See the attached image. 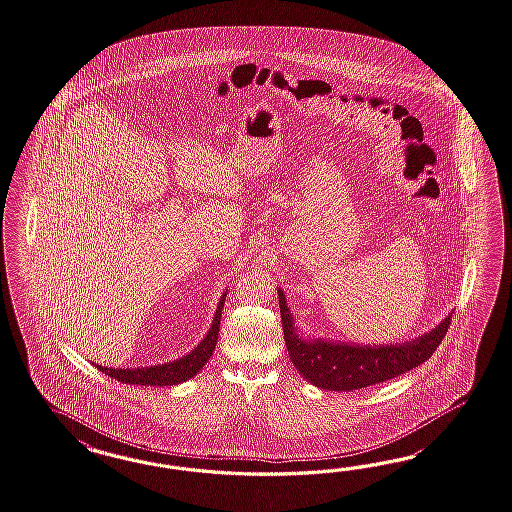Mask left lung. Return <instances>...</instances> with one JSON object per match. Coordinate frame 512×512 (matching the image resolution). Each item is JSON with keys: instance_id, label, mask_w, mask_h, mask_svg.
Listing matches in <instances>:
<instances>
[{"instance_id": "left-lung-1", "label": "left lung", "mask_w": 512, "mask_h": 512, "mask_svg": "<svg viewBox=\"0 0 512 512\" xmlns=\"http://www.w3.org/2000/svg\"><path fill=\"white\" fill-rule=\"evenodd\" d=\"M277 296L288 355L296 370L314 387L333 392L372 387L420 366L435 353L451 318L448 314L435 329L407 342L362 346L342 340L303 337L281 288H277Z\"/></svg>"}]
</instances>
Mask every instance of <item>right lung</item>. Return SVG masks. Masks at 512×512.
Returning a JSON list of instances; mask_svg holds the SVG:
<instances>
[{
	"mask_svg": "<svg viewBox=\"0 0 512 512\" xmlns=\"http://www.w3.org/2000/svg\"><path fill=\"white\" fill-rule=\"evenodd\" d=\"M227 290L220 296L218 307L214 312L211 327L200 344L187 355L174 359V361L155 364V366H137V368H107L96 364V368L105 375H111L116 381L125 385H142V387H174L179 383H185L190 377L200 372L201 368L211 359L212 351L218 340L220 331V318L224 309Z\"/></svg>",
	"mask_w": 512,
	"mask_h": 512,
	"instance_id": "right-lung-1",
	"label": "right lung"
}]
</instances>
